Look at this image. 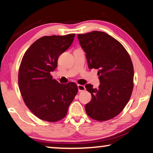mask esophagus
<instances>
[{"label": "esophagus", "mask_w": 153, "mask_h": 153, "mask_svg": "<svg viewBox=\"0 0 153 153\" xmlns=\"http://www.w3.org/2000/svg\"><path fill=\"white\" fill-rule=\"evenodd\" d=\"M77 87H78V89H79V92L84 91V90L85 89V87L84 85H78Z\"/></svg>", "instance_id": "34e87169"}]
</instances>
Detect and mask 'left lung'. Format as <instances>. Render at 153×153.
<instances>
[{"mask_svg": "<svg viewBox=\"0 0 153 153\" xmlns=\"http://www.w3.org/2000/svg\"><path fill=\"white\" fill-rule=\"evenodd\" d=\"M86 53L89 69H97L98 89L91 84L85 87L91 100L85 105L87 114L99 121L117 116L131 97L134 88V66L125 47L113 37L100 31L78 34Z\"/></svg>", "mask_w": 153, "mask_h": 153, "instance_id": "1", "label": "left lung"}]
</instances>
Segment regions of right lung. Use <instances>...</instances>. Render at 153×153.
I'll return each instance as SVG.
<instances>
[{
	"mask_svg": "<svg viewBox=\"0 0 153 153\" xmlns=\"http://www.w3.org/2000/svg\"><path fill=\"white\" fill-rule=\"evenodd\" d=\"M74 36V34L42 36L27 49L22 59L18 74L20 93L30 111L43 121L63 119L78 92L74 82L60 84L51 75L59 56L71 47Z\"/></svg>",
	"mask_w": 153,
	"mask_h": 153,
	"instance_id": "right-lung-1",
	"label": "right lung"
}]
</instances>
